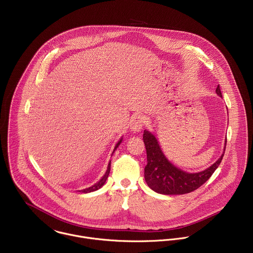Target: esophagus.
Segmentation results:
<instances>
[{
	"instance_id": "1",
	"label": "esophagus",
	"mask_w": 253,
	"mask_h": 253,
	"mask_svg": "<svg viewBox=\"0 0 253 253\" xmlns=\"http://www.w3.org/2000/svg\"><path fill=\"white\" fill-rule=\"evenodd\" d=\"M143 124H144V120H143L142 116L136 115V116L132 117L131 121H130V129H131V131H133V132L140 131L142 126H143Z\"/></svg>"
}]
</instances>
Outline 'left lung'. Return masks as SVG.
I'll use <instances>...</instances> for the list:
<instances>
[{"mask_svg":"<svg viewBox=\"0 0 253 253\" xmlns=\"http://www.w3.org/2000/svg\"><path fill=\"white\" fill-rule=\"evenodd\" d=\"M215 92L221 97L219 86L216 87ZM143 142L147 154V164L144 168L145 182L154 192L164 195H182L197 190L212 175L224 154L223 152L208 169L198 173H188L174 166L165 157L156 137L151 132L144 130Z\"/></svg>","mask_w":253,"mask_h":253,"instance_id":"obj_1","label":"left lung"}]
</instances>
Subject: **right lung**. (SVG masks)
Here are the masks:
<instances>
[{
  "mask_svg": "<svg viewBox=\"0 0 253 253\" xmlns=\"http://www.w3.org/2000/svg\"><path fill=\"white\" fill-rule=\"evenodd\" d=\"M122 139L123 138H121L120 139V141L117 143V145L115 146V149H114V151L118 148V146L120 145V143L122 142ZM110 170H111V161L109 162V165H108V169H107V171H106V173H105V175L102 177V179L99 181V182H97L96 184H94L92 187H89V188H86V189H84V190H81L80 192H82V193H90V192H93V191H96V190H98V189H100L104 184H105V182H106V180L108 179V176H109V174H110Z\"/></svg>",
  "mask_w": 253,
  "mask_h": 253,
  "instance_id": "obj_1",
  "label": "right lung"
}]
</instances>
